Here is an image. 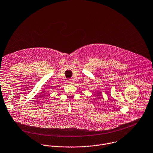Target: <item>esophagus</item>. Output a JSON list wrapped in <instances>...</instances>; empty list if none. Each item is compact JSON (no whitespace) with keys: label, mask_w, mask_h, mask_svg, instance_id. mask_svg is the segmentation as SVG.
<instances>
[{"label":"esophagus","mask_w":153,"mask_h":153,"mask_svg":"<svg viewBox=\"0 0 153 153\" xmlns=\"http://www.w3.org/2000/svg\"><path fill=\"white\" fill-rule=\"evenodd\" d=\"M67 83H69V84H72V83H73V82H72L71 79H69V80L67 81Z\"/></svg>","instance_id":"1"}]
</instances>
